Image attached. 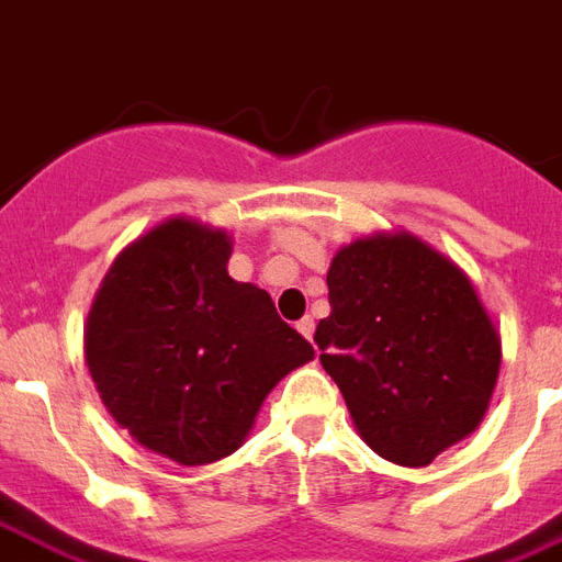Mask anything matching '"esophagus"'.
<instances>
[{"label": "esophagus", "mask_w": 562, "mask_h": 562, "mask_svg": "<svg viewBox=\"0 0 562 562\" xmlns=\"http://www.w3.org/2000/svg\"><path fill=\"white\" fill-rule=\"evenodd\" d=\"M296 328H300V335L312 340V337H314V317H312V314H305L303 321L296 323Z\"/></svg>", "instance_id": "1"}]
</instances>
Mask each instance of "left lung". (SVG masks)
Listing matches in <instances>:
<instances>
[{
	"label": "left lung",
	"mask_w": 562,
	"mask_h": 562,
	"mask_svg": "<svg viewBox=\"0 0 562 562\" xmlns=\"http://www.w3.org/2000/svg\"><path fill=\"white\" fill-rule=\"evenodd\" d=\"M321 363L360 439L424 468L471 436L494 395L503 344L473 282L418 236L372 234L335 254Z\"/></svg>",
	"instance_id": "obj_1"
}]
</instances>
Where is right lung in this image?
<instances>
[{"instance_id": "add662e5", "label": "right lung", "mask_w": 562, "mask_h": 562, "mask_svg": "<svg viewBox=\"0 0 562 562\" xmlns=\"http://www.w3.org/2000/svg\"><path fill=\"white\" fill-rule=\"evenodd\" d=\"M231 236L167 218L126 245L86 323V363L140 447L195 468L245 441L268 392L314 358L268 291L227 273Z\"/></svg>"}]
</instances>
